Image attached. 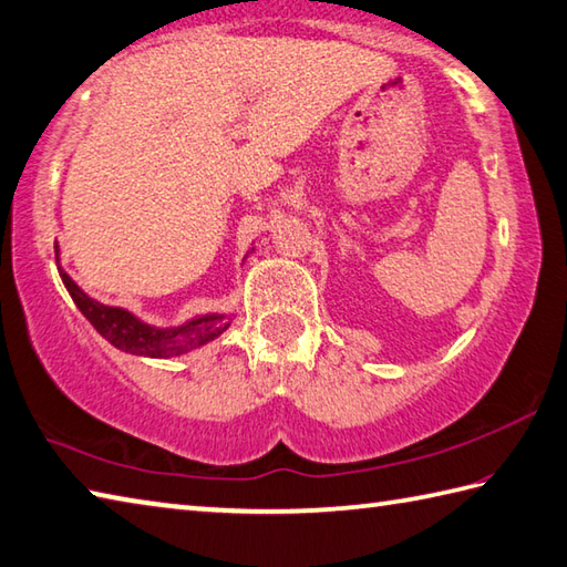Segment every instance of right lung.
Returning a JSON list of instances; mask_svg holds the SVG:
<instances>
[{"label":"right lung","mask_w":567,"mask_h":567,"mask_svg":"<svg viewBox=\"0 0 567 567\" xmlns=\"http://www.w3.org/2000/svg\"><path fill=\"white\" fill-rule=\"evenodd\" d=\"M252 250L255 248L246 252V258ZM55 262H59V275L65 285V290H69L71 299L75 302V307L81 309L83 317L95 327L97 334L113 343L115 349L125 353H135V357H147V359L184 357L188 351L202 349L206 343L216 341L233 321L230 312H206V315H196L192 319H186L176 327L150 324V321L132 315L130 309L103 305L100 299L87 295L83 287H78L73 277L63 270L59 243H55Z\"/></svg>","instance_id":"1"}]
</instances>
